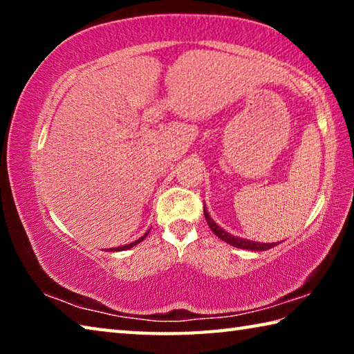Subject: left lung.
I'll return each mask as SVG.
<instances>
[{"mask_svg":"<svg viewBox=\"0 0 354 354\" xmlns=\"http://www.w3.org/2000/svg\"><path fill=\"white\" fill-rule=\"evenodd\" d=\"M203 212H205V217L209 227H211V231L214 232L215 236L221 241H225L226 243L232 245V247L236 248H243V250H251V251H266V250H270L273 247H277L278 243H261V242H253V241H247V239H241V237H236L230 234V232H226L223 227H220L215 221L209 217V214L206 211V206L203 207Z\"/></svg>","mask_w":354,"mask_h":354,"instance_id":"obj_1","label":"left lung"}]
</instances>
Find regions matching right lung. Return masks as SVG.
<instances>
[{"instance_id": "1", "label": "right lung", "mask_w": 354, "mask_h": 354, "mask_svg": "<svg viewBox=\"0 0 354 354\" xmlns=\"http://www.w3.org/2000/svg\"><path fill=\"white\" fill-rule=\"evenodd\" d=\"M149 232V231H148ZM148 232H147V234H148ZM147 234H143L140 239H137V241L136 242H133V243H128V245H123V247H117V248H111V251L113 250V251H123V250H128V248H133L134 247V245H137V243H140L142 241H143V239H145L147 237Z\"/></svg>"}]
</instances>
